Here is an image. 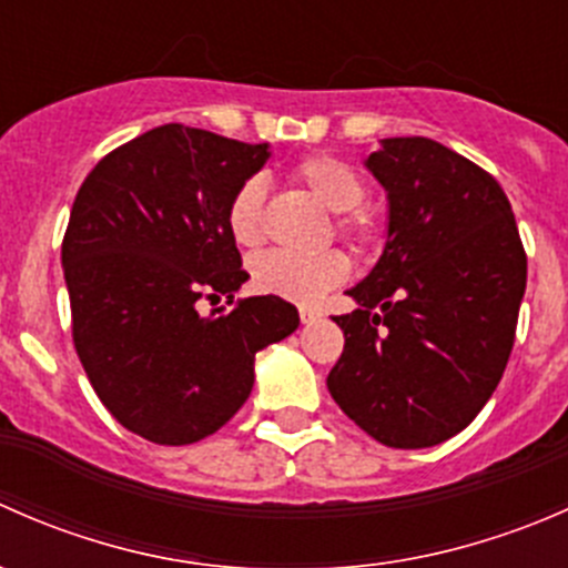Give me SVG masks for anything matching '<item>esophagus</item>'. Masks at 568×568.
I'll use <instances>...</instances> for the list:
<instances>
[{
  "instance_id": "obj_1",
  "label": "esophagus",
  "mask_w": 568,
  "mask_h": 568,
  "mask_svg": "<svg viewBox=\"0 0 568 568\" xmlns=\"http://www.w3.org/2000/svg\"><path fill=\"white\" fill-rule=\"evenodd\" d=\"M300 318L302 324H313V321L321 318V313L313 311V307H300Z\"/></svg>"
}]
</instances>
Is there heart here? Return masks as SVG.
<instances>
[{"mask_svg":"<svg viewBox=\"0 0 568 568\" xmlns=\"http://www.w3.org/2000/svg\"><path fill=\"white\" fill-rule=\"evenodd\" d=\"M296 181L307 186V192L324 205L326 211L337 216V231L354 247L365 250L379 239V220L374 211L365 209L368 186L363 175L343 159L318 153L307 156L305 162L296 164ZM263 200H266V186L263 178L252 175L239 183L227 203V231L233 242L242 247H255L263 239ZM348 257L341 250H324L316 255H296L285 250H268L255 255L250 274L252 285L261 294L280 296V300L300 302V305H313L326 291L341 285L348 277Z\"/></svg>","mask_w":568,"mask_h":568,"instance_id":"b5f03b06","label":"heart"}]
</instances>
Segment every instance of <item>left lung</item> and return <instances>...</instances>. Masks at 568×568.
Here are the masks:
<instances>
[{
    "mask_svg": "<svg viewBox=\"0 0 568 568\" xmlns=\"http://www.w3.org/2000/svg\"><path fill=\"white\" fill-rule=\"evenodd\" d=\"M387 192V239L346 346L326 376L335 404L387 448H432L475 420L517 332L528 257L511 203L486 170L428 136L365 159Z\"/></svg>",
    "mask_w": 568,
    "mask_h": 568,
    "instance_id": "1",
    "label": "left lung"
}]
</instances>
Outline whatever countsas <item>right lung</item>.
<instances>
[{"label":"right lung","instance_id":"1","mask_svg":"<svg viewBox=\"0 0 568 568\" xmlns=\"http://www.w3.org/2000/svg\"><path fill=\"white\" fill-rule=\"evenodd\" d=\"M268 156L266 142L168 123L106 153L73 200L62 239L73 346L101 404L142 439L220 432L250 398L255 354L300 326L272 294L200 313L247 283L225 214Z\"/></svg>","mask_w":568,"mask_h":568}]
</instances>
